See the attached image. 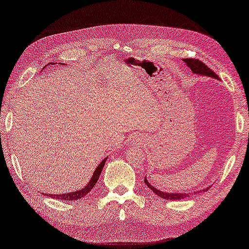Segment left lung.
<instances>
[{
    "label": "left lung",
    "instance_id": "obj_1",
    "mask_svg": "<svg viewBox=\"0 0 249 249\" xmlns=\"http://www.w3.org/2000/svg\"><path fill=\"white\" fill-rule=\"evenodd\" d=\"M183 62H184L187 66L191 68V71L195 74H198V75H204V76H209V77H213V78H216L218 79V76L215 74V72L212 71L211 68H209L206 66V65L202 62V60H198V59H195V58H184L183 59ZM144 182L145 184L148 185L150 189H151L154 193H156L158 196H160L161 198H164V199H172V201H178V199H183L187 196H190L191 194H183V193H166V192H161V191L157 190L156 187H153L150 183L146 181V178H144ZM209 189V187H207ZM207 189L203 190V192L204 191H207Z\"/></svg>",
    "mask_w": 249,
    "mask_h": 249
}]
</instances>
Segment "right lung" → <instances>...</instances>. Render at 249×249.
<instances>
[{
	"instance_id": "right-lung-1",
	"label": "right lung",
	"mask_w": 249,
	"mask_h": 249,
	"mask_svg": "<svg viewBox=\"0 0 249 249\" xmlns=\"http://www.w3.org/2000/svg\"><path fill=\"white\" fill-rule=\"evenodd\" d=\"M50 65H51V63H50ZM106 160H107V159H104V160L100 162V164L98 165V168L96 169L95 173H93V175H92L90 182L88 183V185L83 187L81 190L76 191V192H69V193H65V194H45V195H47V196L53 197V198H56V199H63V201H75V199H79V198H83L84 196H86V195L92 190V187L95 186V184L98 181V178H99V175L101 173V170L104 169Z\"/></svg>"
}]
</instances>
